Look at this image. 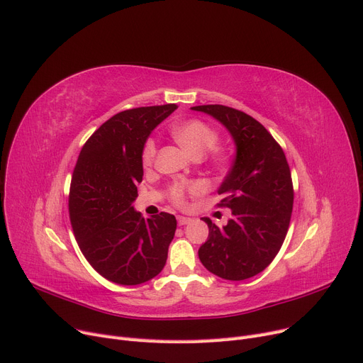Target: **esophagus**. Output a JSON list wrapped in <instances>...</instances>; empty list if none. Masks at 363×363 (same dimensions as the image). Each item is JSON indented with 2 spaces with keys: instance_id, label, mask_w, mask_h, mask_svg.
I'll return each mask as SVG.
<instances>
[{
  "instance_id": "esophagus-1",
  "label": "esophagus",
  "mask_w": 363,
  "mask_h": 363,
  "mask_svg": "<svg viewBox=\"0 0 363 363\" xmlns=\"http://www.w3.org/2000/svg\"><path fill=\"white\" fill-rule=\"evenodd\" d=\"M191 223V218H186V216H178V224L179 225H186Z\"/></svg>"
}]
</instances>
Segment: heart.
Instances as JSON below:
<instances>
[{"mask_svg":"<svg viewBox=\"0 0 363 363\" xmlns=\"http://www.w3.org/2000/svg\"><path fill=\"white\" fill-rule=\"evenodd\" d=\"M170 135L173 139L196 159H201L211 151V164L216 169L224 167L228 163V152L223 148H215L219 140V132L212 128L206 121L191 118L178 123L170 128ZM157 145L152 139H148L143 148V162L145 166H151L155 160ZM201 191V185L194 181H175L169 186L170 200L182 206L185 203V196L197 194Z\"/></svg>","mask_w":363,"mask_h":363,"instance_id":"b5f03b06","label":"heart"}]
</instances>
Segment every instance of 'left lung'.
Wrapping results in <instances>:
<instances>
[{"mask_svg":"<svg viewBox=\"0 0 363 363\" xmlns=\"http://www.w3.org/2000/svg\"><path fill=\"white\" fill-rule=\"evenodd\" d=\"M223 123L235 143V157L218 194L230 208L223 228L209 218V238L199 249L206 269L220 279L245 280L261 273L277 255L291 223L294 185L277 140L254 117L225 105L193 106Z\"/></svg>","mask_w":363,"mask_h":363,"instance_id":"obj_1","label":"left lung"}]
</instances>
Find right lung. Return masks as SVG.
<instances>
[{"label":"right lung","instance_id":"1","mask_svg":"<svg viewBox=\"0 0 363 363\" xmlns=\"http://www.w3.org/2000/svg\"><path fill=\"white\" fill-rule=\"evenodd\" d=\"M178 105L125 109L86 140L69 186V219L89 264L118 285H140L159 274L177 219L160 212L144 219L132 203L143 181V148L157 124Z\"/></svg>","mask_w":363,"mask_h":363}]
</instances>
